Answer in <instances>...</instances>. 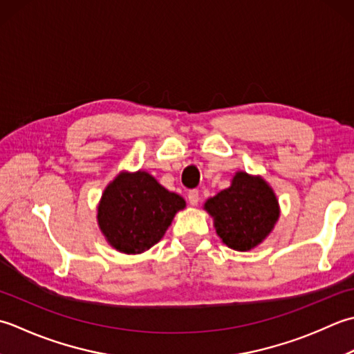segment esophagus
<instances>
[{"label": "esophagus", "mask_w": 354, "mask_h": 354, "mask_svg": "<svg viewBox=\"0 0 354 354\" xmlns=\"http://www.w3.org/2000/svg\"><path fill=\"white\" fill-rule=\"evenodd\" d=\"M187 200H189V203L192 206H197L198 201H200V192H198V189H191L189 192H187Z\"/></svg>", "instance_id": "1"}]
</instances>
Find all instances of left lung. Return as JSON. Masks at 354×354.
<instances>
[{
    "instance_id": "left-lung-1",
    "label": "left lung",
    "mask_w": 354,
    "mask_h": 354,
    "mask_svg": "<svg viewBox=\"0 0 354 354\" xmlns=\"http://www.w3.org/2000/svg\"><path fill=\"white\" fill-rule=\"evenodd\" d=\"M206 211L223 243L235 250H250L270 234L279 209L275 194L259 177L236 172L232 185L209 198Z\"/></svg>"
}]
</instances>
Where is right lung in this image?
Listing matches in <instances>:
<instances>
[{
  "instance_id": "add662e5",
  "label": "right lung",
  "mask_w": 354,
  "mask_h": 354,
  "mask_svg": "<svg viewBox=\"0 0 354 354\" xmlns=\"http://www.w3.org/2000/svg\"><path fill=\"white\" fill-rule=\"evenodd\" d=\"M185 200L147 172L118 176L104 191L97 209L102 234L114 249L140 254L162 240Z\"/></svg>"
}]
</instances>
